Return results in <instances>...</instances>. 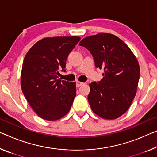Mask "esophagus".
I'll list each match as a JSON object with an SVG mask.
<instances>
[{
  "label": "esophagus",
  "instance_id": "obj_1",
  "mask_svg": "<svg viewBox=\"0 0 157 157\" xmlns=\"http://www.w3.org/2000/svg\"><path fill=\"white\" fill-rule=\"evenodd\" d=\"M84 84V83L81 82H79V81H77L76 86H77V87H79V86H81L82 85V84Z\"/></svg>",
  "mask_w": 157,
  "mask_h": 157
}]
</instances>
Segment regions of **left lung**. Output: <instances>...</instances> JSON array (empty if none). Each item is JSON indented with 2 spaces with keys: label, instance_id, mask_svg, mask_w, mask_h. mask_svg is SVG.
<instances>
[{
  "label": "left lung",
  "instance_id": "1",
  "mask_svg": "<svg viewBox=\"0 0 157 157\" xmlns=\"http://www.w3.org/2000/svg\"><path fill=\"white\" fill-rule=\"evenodd\" d=\"M93 55L96 68L103 70L98 83L89 84L88 101L92 111L105 119L119 117L135 98L140 78L136 56L125 43L113 34L99 33L82 40Z\"/></svg>",
  "mask_w": 157,
  "mask_h": 157
}]
</instances>
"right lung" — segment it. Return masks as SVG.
<instances>
[{"label":"right lung","instance_id":"right-lung-1","mask_svg":"<svg viewBox=\"0 0 157 157\" xmlns=\"http://www.w3.org/2000/svg\"><path fill=\"white\" fill-rule=\"evenodd\" d=\"M80 40L78 36L44 38L35 43L24 59L22 92L33 111L42 119L56 121L71 110L76 96V82L61 80L68 54Z\"/></svg>","mask_w":157,"mask_h":157}]
</instances>
